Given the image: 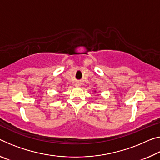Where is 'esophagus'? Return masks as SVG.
I'll return each instance as SVG.
<instances>
[{
    "label": "esophagus",
    "instance_id": "esophagus-1",
    "mask_svg": "<svg viewBox=\"0 0 160 160\" xmlns=\"http://www.w3.org/2000/svg\"><path fill=\"white\" fill-rule=\"evenodd\" d=\"M81 85V83L80 82H76L75 83V87H80V86Z\"/></svg>",
    "mask_w": 160,
    "mask_h": 160
}]
</instances>
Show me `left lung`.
<instances>
[{"instance_id":"obj_1","label":"left lung","mask_w":160,"mask_h":160,"mask_svg":"<svg viewBox=\"0 0 160 160\" xmlns=\"http://www.w3.org/2000/svg\"><path fill=\"white\" fill-rule=\"evenodd\" d=\"M95 92H96V90H95Z\"/></svg>"}]
</instances>
